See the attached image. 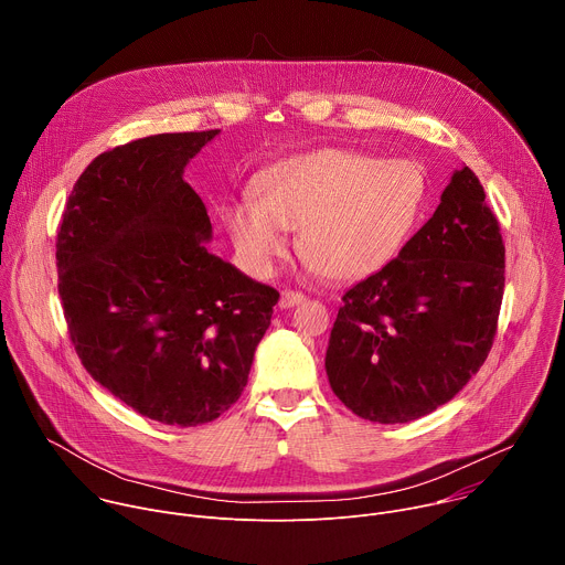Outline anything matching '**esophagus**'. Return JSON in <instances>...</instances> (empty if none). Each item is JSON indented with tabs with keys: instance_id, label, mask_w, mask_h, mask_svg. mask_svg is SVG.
<instances>
[{
	"instance_id": "esophagus-1",
	"label": "esophagus",
	"mask_w": 565,
	"mask_h": 565,
	"mask_svg": "<svg viewBox=\"0 0 565 565\" xmlns=\"http://www.w3.org/2000/svg\"><path fill=\"white\" fill-rule=\"evenodd\" d=\"M306 301V295L297 292V290H284L281 297H279V308H292V306H299Z\"/></svg>"
}]
</instances>
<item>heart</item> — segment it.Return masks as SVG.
I'll list each match as a JSON object with an SVG mask.
<instances>
[{"label":"heart","mask_w":565,"mask_h":565,"mask_svg":"<svg viewBox=\"0 0 565 565\" xmlns=\"http://www.w3.org/2000/svg\"><path fill=\"white\" fill-rule=\"evenodd\" d=\"M425 177L409 160H373L349 149H317L279 160L255 185V199L227 203L221 214L248 270L268 275L299 230L301 259L333 281L382 270L409 238Z\"/></svg>","instance_id":"heart-1"}]
</instances>
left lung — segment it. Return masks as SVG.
Wrapping results in <instances>:
<instances>
[{
  "instance_id": "obj_1",
  "label": "left lung",
  "mask_w": 565,
  "mask_h": 565,
  "mask_svg": "<svg viewBox=\"0 0 565 565\" xmlns=\"http://www.w3.org/2000/svg\"><path fill=\"white\" fill-rule=\"evenodd\" d=\"M505 288V246L486 190L456 170L399 255L342 297L327 375L360 418L395 425L436 412L488 360Z\"/></svg>"
}]
</instances>
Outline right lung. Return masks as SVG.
Segmentation results:
<instances>
[{"instance_id":"obj_1","label":"right lung","mask_w":565,"mask_h":565,"mask_svg":"<svg viewBox=\"0 0 565 565\" xmlns=\"http://www.w3.org/2000/svg\"><path fill=\"white\" fill-rule=\"evenodd\" d=\"M216 134H158L100 153L57 230V292L79 362L163 425H205L234 405L279 299L205 248L212 223L183 174Z\"/></svg>"}]
</instances>
